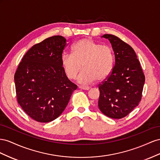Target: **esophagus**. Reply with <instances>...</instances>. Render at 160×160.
Returning a JSON list of instances; mask_svg holds the SVG:
<instances>
[{
  "instance_id": "obj_1",
  "label": "esophagus",
  "mask_w": 160,
  "mask_h": 160,
  "mask_svg": "<svg viewBox=\"0 0 160 160\" xmlns=\"http://www.w3.org/2000/svg\"><path fill=\"white\" fill-rule=\"evenodd\" d=\"M79 88H80V89H82V90H89L90 88V87H88V86H79Z\"/></svg>"
}]
</instances>
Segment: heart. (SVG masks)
Wrapping results in <instances>:
<instances>
[{
	"label": "heart",
	"mask_w": 160,
	"mask_h": 160,
	"mask_svg": "<svg viewBox=\"0 0 160 160\" xmlns=\"http://www.w3.org/2000/svg\"><path fill=\"white\" fill-rule=\"evenodd\" d=\"M61 65L68 78L75 80L83 68L78 82L88 84L96 80L106 79L111 74L114 66V53L107 45H100L85 38L78 41L72 48L71 54H63Z\"/></svg>",
	"instance_id": "b5f03b06"
}]
</instances>
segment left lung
Listing matches in <instances>:
<instances>
[{
  "mask_svg": "<svg viewBox=\"0 0 160 160\" xmlns=\"http://www.w3.org/2000/svg\"><path fill=\"white\" fill-rule=\"evenodd\" d=\"M115 53L111 74L98 84V107L104 115L122 118L138 106L142 97L145 75L137 55L129 44L115 35L105 34Z\"/></svg>",
  "mask_w": 160,
  "mask_h": 160,
  "instance_id": "left-lung-1",
  "label": "left lung"
}]
</instances>
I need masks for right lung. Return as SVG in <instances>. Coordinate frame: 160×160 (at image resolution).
Listing matches in <instances>:
<instances>
[{"mask_svg":"<svg viewBox=\"0 0 160 160\" xmlns=\"http://www.w3.org/2000/svg\"><path fill=\"white\" fill-rule=\"evenodd\" d=\"M66 38L55 35L34 45L22 57L15 74L17 102L39 122L56 119L64 111L77 86L61 65Z\"/></svg>","mask_w":160,"mask_h":160,"instance_id":"obj_1","label":"right lung"}]
</instances>
